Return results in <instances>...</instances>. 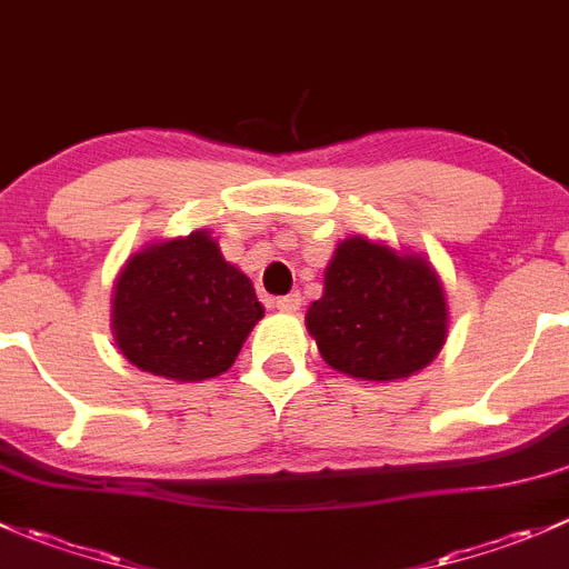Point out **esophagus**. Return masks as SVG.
Instances as JSON below:
<instances>
[{
  "mask_svg": "<svg viewBox=\"0 0 569 569\" xmlns=\"http://www.w3.org/2000/svg\"><path fill=\"white\" fill-rule=\"evenodd\" d=\"M302 306V297L300 295H286V297H278V302H274V308L283 313H297Z\"/></svg>",
  "mask_w": 569,
  "mask_h": 569,
  "instance_id": "1",
  "label": "esophagus"
}]
</instances>
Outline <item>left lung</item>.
Returning a JSON list of instances; mask_svg holds the SVG:
<instances>
[{"label": "left lung", "mask_w": 569, "mask_h": 569, "mask_svg": "<svg viewBox=\"0 0 569 569\" xmlns=\"http://www.w3.org/2000/svg\"><path fill=\"white\" fill-rule=\"evenodd\" d=\"M306 325L330 369L391 382L432 363L446 343L449 308L427 258L349 237L327 263L325 291Z\"/></svg>", "instance_id": "8db88e82"}]
</instances>
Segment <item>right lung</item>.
Masks as SVG:
<instances>
[{
  "mask_svg": "<svg viewBox=\"0 0 569 569\" xmlns=\"http://www.w3.org/2000/svg\"><path fill=\"white\" fill-rule=\"evenodd\" d=\"M261 317L250 278L222 258L209 231L146 244L114 280V343L129 363L164 380L228 371Z\"/></svg>",
  "mask_w": 569,
  "mask_h": 569,
  "instance_id": "add662e5",
  "label": "right lung"
}]
</instances>
